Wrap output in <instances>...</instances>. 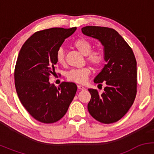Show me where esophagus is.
Returning <instances> with one entry per match:
<instances>
[{
  "mask_svg": "<svg viewBox=\"0 0 154 154\" xmlns=\"http://www.w3.org/2000/svg\"><path fill=\"white\" fill-rule=\"evenodd\" d=\"M77 88H78L79 90H85V88L83 87L82 85H77Z\"/></svg>",
  "mask_w": 154,
  "mask_h": 154,
  "instance_id": "esophagus-1",
  "label": "esophagus"
}]
</instances>
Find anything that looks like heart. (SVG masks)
Wrapping results in <instances>:
<instances>
[{
  "instance_id": "1",
  "label": "heart",
  "mask_w": 154,
  "mask_h": 154,
  "mask_svg": "<svg viewBox=\"0 0 154 154\" xmlns=\"http://www.w3.org/2000/svg\"><path fill=\"white\" fill-rule=\"evenodd\" d=\"M74 46L84 56H86V59L93 66H98L101 63L103 59V54L101 51H91L92 44L91 42L84 38H79L73 43ZM56 60L59 64H64L65 51L62 48H60L56 53ZM91 74V69L88 67H83L77 69H72L67 73L68 79L79 84H83L87 81L88 76Z\"/></svg>"
}]
</instances>
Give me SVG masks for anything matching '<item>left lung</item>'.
<instances>
[{"instance_id":"left-lung-1","label":"left lung","mask_w":154,"mask_h":154,"mask_svg":"<svg viewBox=\"0 0 154 154\" xmlns=\"http://www.w3.org/2000/svg\"><path fill=\"white\" fill-rule=\"evenodd\" d=\"M85 35L97 39L103 46L106 64L94 78L95 83L105 82L102 93L89 88L91 98L88 104L91 115L100 122H117L128 112L137 92V62L132 48L114 29L87 26Z\"/></svg>"}]
</instances>
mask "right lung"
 <instances>
[{"label":"right lung","instance_id":"1","mask_svg":"<svg viewBox=\"0 0 154 154\" xmlns=\"http://www.w3.org/2000/svg\"><path fill=\"white\" fill-rule=\"evenodd\" d=\"M76 29L54 27L37 32L19 53L14 72L17 95L29 114L40 122L61 119L76 94L74 82H63L57 88L49 82L57 64V51Z\"/></svg>","mask_w":154,"mask_h":154}]
</instances>
